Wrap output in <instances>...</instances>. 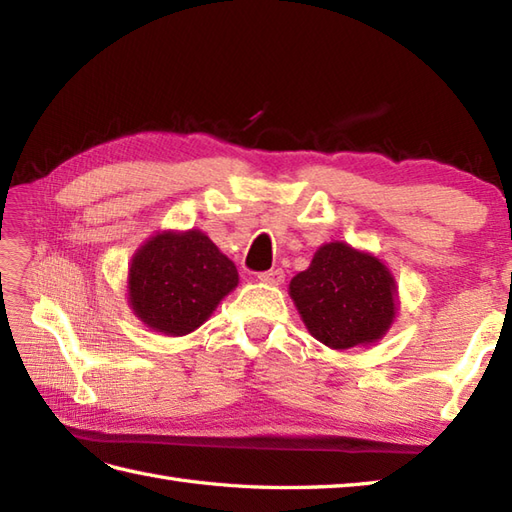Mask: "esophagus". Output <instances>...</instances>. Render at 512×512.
<instances>
[{
  "instance_id": "esophagus-1",
  "label": "esophagus",
  "mask_w": 512,
  "mask_h": 512,
  "mask_svg": "<svg viewBox=\"0 0 512 512\" xmlns=\"http://www.w3.org/2000/svg\"><path fill=\"white\" fill-rule=\"evenodd\" d=\"M284 270L281 268H273V270H266V273H259L257 275V279L259 281H264V284H268V286H279V284H284Z\"/></svg>"
}]
</instances>
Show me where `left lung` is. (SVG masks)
I'll return each mask as SVG.
<instances>
[{"label": "left lung", "instance_id": "1", "mask_svg": "<svg viewBox=\"0 0 512 512\" xmlns=\"http://www.w3.org/2000/svg\"><path fill=\"white\" fill-rule=\"evenodd\" d=\"M308 332L332 350L383 339L396 319V281L372 253L345 242L323 244L308 270L290 281Z\"/></svg>", "mask_w": 512, "mask_h": 512}]
</instances>
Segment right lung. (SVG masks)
<instances>
[{
	"label": "right lung",
	"mask_w": 512,
	"mask_h": 512,
	"mask_svg": "<svg viewBox=\"0 0 512 512\" xmlns=\"http://www.w3.org/2000/svg\"><path fill=\"white\" fill-rule=\"evenodd\" d=\"M237 281L235 264L198 228L162 231L132 257L127 295L147 328L182 336L200 328Z\"/></svg>",
	"instance_id": "add662e5"
}]
</instances>
